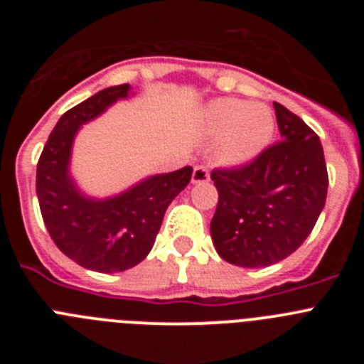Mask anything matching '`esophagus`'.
Wrapping results in <instances>:
<instances>
[{"label": "esophagus", "instance_id": "obj_1", "mask_svg": "<svg viewBox=\"0 0 364 364\" xmlns=\"http://www.w3.org/2000/svg\"><path fill=\"white\" fill-rule=\"evenodd\" d=\"M210 180V169L205 166H197L193 169L191 182L193 184H202V182H208Z\"/></svg>", "mask_w": 364, "mask_h": 364}]
</instances>
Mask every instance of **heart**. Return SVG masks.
I'll use <instances>...</instances> for the list:
<instances>
[{
	"mask_svg": "<svg viewBox=\"0 0 364 364\" xmlns=\"http://www.w3.org/2000/svg\"><path fill=\"white\" fill-rule=\"evenodd\" d=\"M204 127L210 134H220L217 160L224 166H239L255 159L273 136L275 122L266 105L237 98L211 102L204 111Z\"/></svg>",
	"mask_w": 364,
	"mask_h": 364,
	"instance_id": "heart-1",
	"label": "heart"
}]
</instances>
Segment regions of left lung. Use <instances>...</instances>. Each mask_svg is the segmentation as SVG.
I'll list each match as a JSON object with an SVG mask.
<instances>
[{"instance_id":"1","label":"left lung","mask_w":364,"mask_h":364,"mask_svg":"<svg viewBox=\"0 0 364 364\" xmlns=\"http://www.w3.org/2000/svg\"><path fill=\"white\" fill-rule=\"evenodd\" d=\"M281 138L246 166L215 169V250L230 264L264 268L286 259L314 230L326 202L328 173L319 136L273 102Z\"/></svg>"}]
</instances>
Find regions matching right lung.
<instances>
[{"label":"right lung","instance_id":"right-lung-1","mask_svg":"<svg viewBox=\"0 0 364 364\" xmlns=\"http://www.w3.org/2000/svg\"><path fill=\"white\" fill-rule=\"evenodd\" d=\"M131 87H107L58 120L36 169L41 217L60 252L92 272L117 273L142 262L153 247L167 205L191 180L193 167L147 176L117 197H85L69 173L76 133Z\"/></svg>","mask_w":364,"mask_h":364}]
</instances>
